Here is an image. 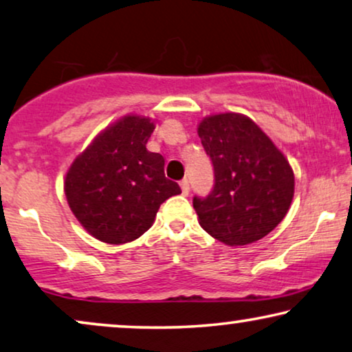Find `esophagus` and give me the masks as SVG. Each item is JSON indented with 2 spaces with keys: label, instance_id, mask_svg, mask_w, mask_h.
I'll list each match as a JSON object with an SVG mask.
<instances>
[{
  "label": "esophagus",
  "instance_id": "obj_1",
  "mask_svg": "<svg viewBox=\"0 0 352 352\" xmlns=\"http://www.w3.org/2000/svg\"><path fill=\"white\" fill-rule=\"evenodd\" d=\"M180 186H182V192L185 196H188V192H190V182L186 180V178H183V180L180 182Z\"/></svg>",
  "mask_w": 352,
  "mask_h": 352
}]
</instances>
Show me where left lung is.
<instances>
[{"mask_svg": "<svg viewBox=\"0 0 352 352\" xmlns=\"http://www.w3.org/2000/svg\"><path fill=\"white\" fill-rule=\"evenodd\" d=\"M197 133L215 174L210 195L192 199L199 225L226 245L260 241L280 223L294 199L289 161L241 113L207 116Z\"/></svg>", "mask_w": 352, "mask_h": 352, "instance_id": "8db88e82", "label": "left lung"}]
</instances>
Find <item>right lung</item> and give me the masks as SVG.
I'll use <instances>...</instances> for the list:
<instances>
[{
    "mask_svg": "<svg viewBox=\"0 0 352 352\" xmlns=\"http://www.w3.org/2000/svg\"><path fill=\"white\" fill-rule=\"evenodd\" d=\"M150 118L127 115L94 138L65 177L68 206L89 234L126 244L150 230L160 206L180 195L164 175V157L146 150Z\"/></svg>",
    "mask_w": 352,
    "mask_h": 352,
    "instance_id": "obj_1",
    "label": "right lung"
}]
</instances>
